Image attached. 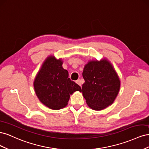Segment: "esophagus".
I'll return each instance as SVG.
<instances>
[{
	"mask_svg": "<svg viewBox=\"0 0 149 149\" xmlns=\"http://www.w3.org/2000/svg\"><path fill=\"white\" fill-rule=\"evenodd\" d=\"M76 83H77L79 86H80L81 87V81L79 79H78L77 81H76Z\"/></svg>",
	"mask_w": 149,
	"mask_h": 149,
	"instance_id": "esophagus-1",
	"label": "esophagus"
}]
</instances>
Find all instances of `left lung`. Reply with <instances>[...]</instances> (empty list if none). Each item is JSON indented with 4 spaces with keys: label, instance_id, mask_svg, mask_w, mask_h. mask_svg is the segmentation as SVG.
<instances>
[{
    "label": "left lung",
    "instance_id": "left-lung-1",
    "mask_svg": "<svg viewBox=\"0 0 149 149\" xmlns=\"http://www.w3.org/2000/svg\"><path fill=\"white\" fill-rule=\"evenodd\" d=\"M83 95L88 106L101 111L114 102L119 93L120 81L111 63L106 58L90 60L84 66Z\"/></svg>",
    "mask_w": 149,
    "mask_h": 149
}]
</instances>
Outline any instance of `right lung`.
<instances>
[{
	"label": "right lung",
	"mask_w": 149,
	"mask_h": 149,
	"mask_svg": "<svg viewBox=\"0 0 149 149\" xmlns=\"http://www.w3.org/2000/svg\"><path fill=\"white\" fill-rule=\"evenodd\" d=\"M63 60L50 55L44 61L33 82L36 95L43 104L53 110L68 105L70 95L81 92L78 84L68 78V72L62 66Z\"/></svg>",
	"instance_id": "1"
}]
</instances>
